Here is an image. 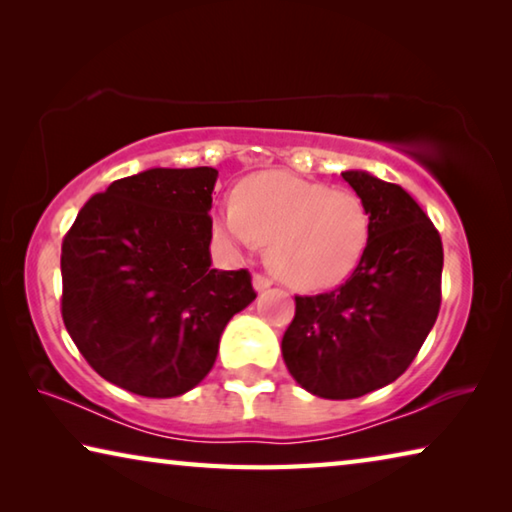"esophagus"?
Here are the masks:
<instances>
[{
    "instance_id": "34e87169",
    "label": "esophagus",
    "mask_w": 512,
    "mask_h": 512,
    "mask_svg": "<svg viewBox=\"0 0 512 512\" xmlns=\"http://www.w3.org/2000/svg\"><path fill=\"white\" fill-rule=\"evenodd\" d=\"M273 284V280L271 277H266V275H262V273H255L253 275V287H255V291H264V289H268Z\"/></svg>"
}]
</instances>
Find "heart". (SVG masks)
Returning <instances> with one entry per match:
<instances>
[{
    "instance_id": "obj_1",
    "label": "heart",
    "mask_w": 512,
    "mask_h": 512,
    "mask_svg": "<svg viewBox=\"0 0 512 512\" xmlns=\"http://www.w3.org/2000/svg\"><path fill=\"white\" fill-rule=\"evenodd\" d=\"M214 230L237 250L268 241V264L291 287L329 289L366 255L370 212L348 189L266 171L241 185L237 201L221 205Z\"/></svg>"
}]
</instances>
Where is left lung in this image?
<instances>
[{
    "instance_id": "1",
    "label": "left lung",
    "mask_w": 512,
    "mask_h": 512,
    "mask_svg": "<svg viewBox=\"0 0 512 512\" xmlns=\"http://www.w3.org/2000/svg\"><path fill=\"white\" fill-rule=\"evenodd\" d=\"M370 212L361 264L339 289L296 296L282 339L291 377L311 395L354 400L411 366L440 309L443 241L400 185L343 171Z\"/></svg>"
}]
</instances>
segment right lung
<instances>
[{
  "mask_svg": "<svg viewBox=\"0 0 512 512\" xmlns=\"http://www.w3.org/2000/svg\"><path fill=\"white\" fill-rule=\"evenodd\" d=\"M216 178L212 167H155L115 180L63 239L67 332L124 391H192L212 370L228 320L257 298L246 268H212Z\"/></svg>",
  "mask_w": 512,
  "mask_h": 512,
  "instance_id": "1",
  "label": "right lung"
}]
</instances>
